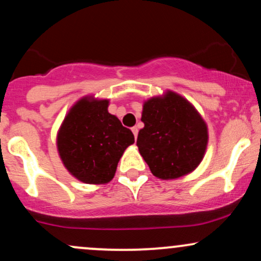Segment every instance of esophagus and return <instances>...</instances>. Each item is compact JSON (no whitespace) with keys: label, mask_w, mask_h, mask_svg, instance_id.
Segmentation results:
<instances>
[{"label":"esophagus","mask_w":261,"mask_h":261,"mask_svg":"<svg viewBox=\"0 0 261 261\" xmlns=\"http://www.w3.org/2000/svg\"><path fill=\"white\" fill-rule=\"evenodd\" d=\"M131 131H133L135 139H137V134H139V128H137V127H133V128H131Z\"/></svg>","instance_id":"obj_1"}]
</instances>
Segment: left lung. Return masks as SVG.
<instances>
[{
    "label": "left lung",
    "instance_id": "1",
    "mask_svg": "<svg viewBox=\"0 0 261 261\" xmlns=\"http://www.w3.org/2000/svg\"><path fill=\"white\" fill-rule=\"evenodd\" d=\"M139 151L152 174L175 179L193 172L207 146V126L187 99L173 92L143 104Z\"/></svg>",
    "mask_w": 261,
    "mask_h": 261
}]
</instances>
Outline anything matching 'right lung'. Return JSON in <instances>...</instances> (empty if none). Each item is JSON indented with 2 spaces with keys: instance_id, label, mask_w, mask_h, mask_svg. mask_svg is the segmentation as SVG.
<instances>
[{
  "instance_id": "1",
  "label": "right lung",
  "mask_w": 261,
  "mask_h": 261,
  "mask_svg": "<svg viewBox=\"0 0 261 261\" xmlns=\"http://www.w3.org/2000/svg\"><path fill=\"white\" fill-rule=\"evenodd\" d=\"M108 104L107 99L89 98L77 101L58 135V149L65 167L87 184L112 180L122 153L135 142L130 128L108 112Z\"/></svg>"
}]
</instances>
